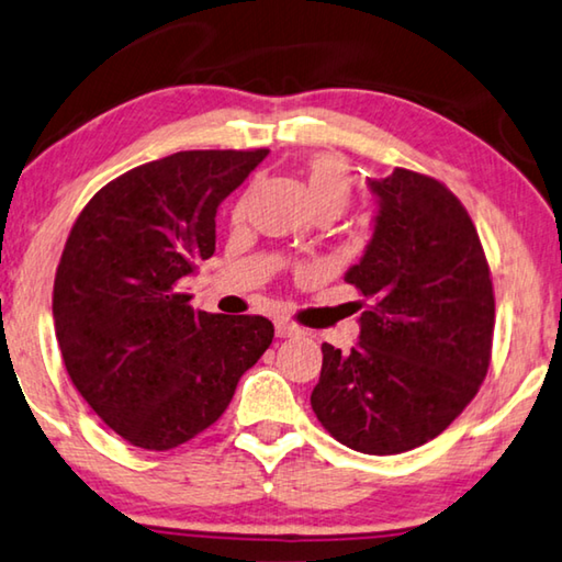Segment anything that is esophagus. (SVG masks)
I'll return each instance as SVG.
<instances>
[{
	"instance_id": "34e87169",
	"label": "esophagus",
	"mask_w": 562,
	"mask_h": 562,
	"mask_svg": "<svg viewBox=\"0 0 562 562\" xmlns=\"http://www.w3.org/2000/svg\"><path fill=\"white\" fill-rule=\"evenodd\" d=\"M301 334V328H296L289 321H276V336L279 338H296Z\"/></svg>"
}]
</instances>
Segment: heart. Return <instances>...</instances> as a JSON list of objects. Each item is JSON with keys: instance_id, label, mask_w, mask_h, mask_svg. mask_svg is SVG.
<instances>
[{"instance_id": "heart-1", "label": "heart", "mask_w": 562, "mask_h": 562, "mask_svg": "<svg viewBox=\"0 0 562 562\" xmlns=\"http://www.w3.org/2000/svg\"><path fill=\"white\" fill-rule=\"evenodd\" d=\"M303 187L311 209H334L341 214L351 199V177L341 159L321 154L303 167Z\"/></svg>"}]
</instances>
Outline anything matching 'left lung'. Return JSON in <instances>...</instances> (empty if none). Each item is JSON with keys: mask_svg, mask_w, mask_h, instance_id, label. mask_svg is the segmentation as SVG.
Wrapping results in <instances>:
<instances>
[{"mask_svg": "<svg viewBox=\"0 0 562 562\" xmlns=\"http://www.w3.org/2000/svg\"><path fill=\"white\" fill-rule=\"evenodd\" d=\"M373 234L346 281L368 299L351 353L321 346L311 408L368 456L418 448L453 423L488 373L495 299L471 216L443 183L408 169L368 179Z\"/></svg>", "mask_w": 562, "mask_h": 562, "instance_id": "1", "label": "left lung"}]
</instances>
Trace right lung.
I'll list each match as a JSON object with an SVG mask.
<instances>
[{"label": "right lung", "instance_id": "add662e5", "mask_svg": "<svg viewBox=\"0 0 562 562\" xmlns=\"http://www.w3.org/2000/svg\"><path fill=\"white\" fill-rule=\"evenodd\" d=\"M269 149L179 151L106 183L81 211L54 279V330L71 383L146 450L221 418L271 346L263 316L194 311L181 279L214 256L216 211Z\"/></svg>", "mask_w": 562, "mask_h": 562}]
</instances>
